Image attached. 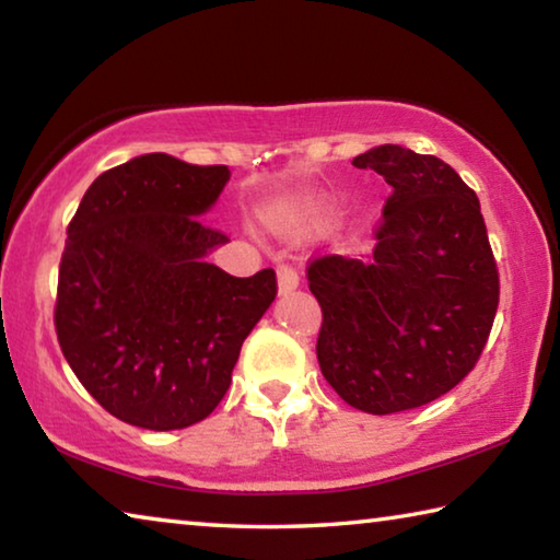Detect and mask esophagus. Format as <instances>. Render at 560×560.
I'll list each match as a JSON object with an SVG mask.
<instances>
[{
	"mask_svg": "<svg viewBox=\"0 0 560 560\" xmlns=\"http://www.w3.org/2000/svg\"><path fill=\"white\" fill-rule=\"evenodd\" d=\"M277 273H279V291H281V293H289V291H293V289L299 287V271L293 269L291 264L279 259Z\"/></svg>",
	"mask_w": 560,
	"mask_h": 560,
	"instance_id": "obj_1",
	"label": "esophagus"
}]
</instances>
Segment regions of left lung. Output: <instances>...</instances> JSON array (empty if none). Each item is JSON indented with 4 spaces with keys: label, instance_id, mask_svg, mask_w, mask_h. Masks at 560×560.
<instances>
[{
    "label": "left lung",
    "instance_id": "1",
    "mask_svg": "<svg viewBox=\"0 0 560 560\" xmlns=\"http://www.w3.org/2000/svg\"><path fill=\"white\" fill-rule=\"evenodd\" d=\"M393 187L371 261L326 254L306 277L320 314V373L348 405L393 415L467 377L499 306L479 197L434 155L381 145L353 158Z\"/></svg>",
    "mask_w": 560,
    "mask_h": 560
}]
</instances>
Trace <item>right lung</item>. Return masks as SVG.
I'll use <instances>...</instances> for the list:
<instances>
[{
	"label": "right lung",
	"instance_id": "1",
	"mask_svg": "<svg viewBox=\"0 0 560 560\" xmlns=\"http://www.w3.org/2000/svg\"><path fill=\"white\" fill-rule=\"evenodd\" d=\"M226 179V165L132 158L93 179L66 230L54 306L61 353L93 400L136 428L205 420L277 299L273 269L236 279L205 259L230 242L200 220Z\"/></svg>",
	"mask_w": 560,
	"mask_h": 560
}]
</instances>
